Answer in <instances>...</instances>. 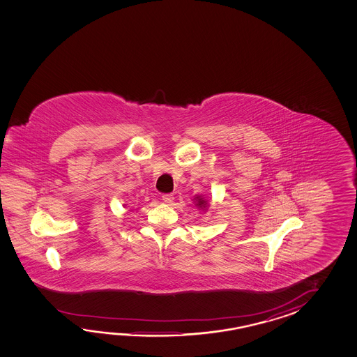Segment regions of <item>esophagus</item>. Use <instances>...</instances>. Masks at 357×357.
<instances>
[{"instance_id": "1", "label": "esophagus", "mask_w": 357, "mask_h": 357, "mask_svg": "<svg viewBox=\"0 0 357 357\" xmlns=\"http://www.w3.org/2000/svg\"><path fill=\"white\" fill-rule=\"evenodd\" d=\"M174 199H175V197H174L172 194H163V195H162V200H163L165 203H167V204H171V203L174 202Z\"/></svg>"}]
</instances>
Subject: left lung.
Here are the masks:
<instances>
[{
    "label": "left lung",
    "mask_w": 357,
    "mask_h": 357,
    "mask_svg": "<svg viewBox=\"0 0 357 357\" xmlns=\"http://www.w3.org/2000/svg\"><path fill=\"white\" fill-rule=\"evenodd\" d=\"M194 199H195V200H197V206H199V208H200V209H205V208H206V206H208V203H206V200H205L204 197H200V195H199V197H194Z\"/></svg>",
    "instance_id": "left-lung-1"
}]
</instances>
